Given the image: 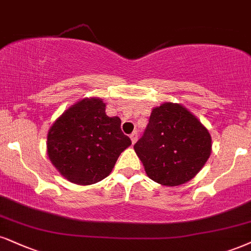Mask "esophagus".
<instances>
[{
    "instance_id": "esophagus-1",
    "label": "esophagus",
    "mask_w": 251,
    "mask_h": 251,
    "mask_svg": "<svg viewBox=\"0 0 251 251\" xmlns=\"http://www.w3.org/2000/svg\"><path fill=\"white\" fill-rule=\"evenodd\" d=\"M137 138H138L137 132H132V134L130 135V140H131V143L132 144H135L136 142H137Z\"/></svg>"
}]
</instances>
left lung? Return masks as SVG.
I'll use <instances>...</instances> for the list:
<instances>
[{
    "instance_id": "8db88e82",
    "label": "left lung",
    "mask_w": 251,
    "mask_h": 251,
    "mask_svg": "<svg viewBox=\"0 0 251 251\" xmlns=\"http://www.w3.org/2000/svg\"><path fill=\"white\" fill-rule=\"evenodd\" d=\"M134 149L148 177L165 186H179L203 168L212 152V137L186 107L164 102L151 111Z\"/></svg>"
}]
</instances>
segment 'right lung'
<instances>
[{
	"mask_svg": "<svg viewBox=\"0 0 251 251\" xmlns=\"http://www.w3.org/2000/svg\"><path fill=\"white\" fill-rule=\"evenodd\" d=\"M131 141L121 130L120 117L106 114L100 98H85L67 108L48 132L52 165L76 185H92L110 175Z\"/></svg>",
	"mask_w": 251,
	"mask_h": 251,
	"instance_id": "1",
	"label": "right lung"
}]
</instances>
